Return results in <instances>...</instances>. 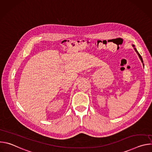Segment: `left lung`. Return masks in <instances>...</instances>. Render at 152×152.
Returning a JSON list of instances; mask_svg holds the SVG:
<instances>
[{
	"label": "left lung",
	"instance_id": "1",
	"mask_svg": "<svg viewBox=\"0 0 152 152\" xmlns=\"http://www.w3.org/2000/svg\"><path fill=\"white\" fill-rule=\"evenodd\" d=\"M133 46H134V45H133ZM134 49H135V51H136V52H137V53H138V56H139V57H140V59H141V62H143V61H142V57H141V55H140V53H138V51H137V49H136V48H134ZM143 65H144V64H143Z\"/></svg>",
	"mask_w": 152,
	"mask_h": 152
}]
</instances>
